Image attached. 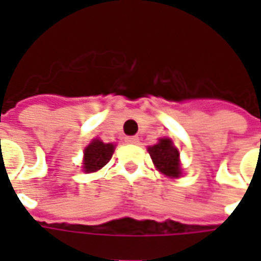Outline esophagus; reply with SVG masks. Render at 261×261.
<instances>
[{"label":"esophagus","mask_w":261,"mask_h":261,"mask_svg":"<svg viewBox=\"0 0 261 261\" xmlns=\"http://www.w3.org/2000/svg\"><path fill=\"white\" fill-rule=\"evenodd\" d=\"M125 141L128 142V144H138V137L137 136L127 137V138H125Z\"/></svg>","instance_id":"1"}]
</instances>
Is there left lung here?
<instances>
[{
    "label": "left lung",
    "mask_w": 261,
    "mask_h": 261,
    "mask_svg": "<svg viewBox=\"0 0 261 261\" xmlns=\"http://www.w3.org/2000/svg\"><path fill=\"white\" fill-rule=\"evenodd\" d=\"M152 162L159 172L170 177L180 176V164H179V151L168 138H161L158 144L148 148Z\"/></svg>",
    "instance_id": "obj_1"
}]
</instances>
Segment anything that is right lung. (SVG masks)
<instances>
[{
  "label": "right lung",
  "mask_w": 261,
  "mask_h": 261,
  "mask_svg": "<svg viewBox=\"0 0 261 261\" xmlns=\"http://www.w3.org/2000/svg\"><path fill=\"white\" fill-rule=\"evenodd\" d=\"M113 151V144H105L100 140H93L84 151V170L86 173H91L103 168L110 161Z\"/></svg>",
  "instance_id": "obj_1"
}]
</instances>
